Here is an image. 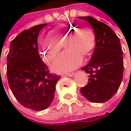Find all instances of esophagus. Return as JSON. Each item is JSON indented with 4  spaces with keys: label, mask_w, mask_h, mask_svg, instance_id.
<instances>
[{
    "label": "esophagus",
    "mask_w": 131,
    "mask_h": 131,
    "mask_svg": "<svg viewBox=\"0 0 131 131\" xmlns=\"http://www.w3.org/2000/svg\"><path fill=\"white\" fill-rule=\"evenodd\" d=\"M64 76H74V73H66V74H64Z\"/></svg>",
    "instance_id": "1"
}]
</instances>
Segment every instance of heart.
<instances>
[{
	"instance_id": "heart-1",
	"label": "heart",
	"mask_w": 131,
	"mask_h": 131,
	"mask_svg": "<svg viewBox=\"0 0 131 131\" xmlns=\"http://www.w3.org/2000/svg\"><path fill=\"white\" fill-rule=\"evenodd\" d=\"M95 41L94 32L90 27H78L71 24L55 27L50 34L41 35L38 39L40 55L47 63L55 58L63 45L66 51L60 54L51 66L54 71L59 73L79 67L82 63V56L89 55L94 49Z\"/></svg>"
}]
</instances>
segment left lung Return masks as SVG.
Returning a JSON list of instances; mask_svg holds the SVG:
<instances>
[{
	"label": "left lung",
	"mask_w": 131,
	"mask_h": 131,
	"mask_svg": "<svg viewBox=\"0 0 131 131\" xmlns=\"http://www.w3.org/2000/svg\"><path fill=\"white\" fill-rule=\"evenodd\" d=\"M79 18L92 26L96 37L90 61L81 69L89 73L88 84L80 91L92 102H105L116 93L123 79L124 66L120 39L108 25L92 16Z\"/></svg>",
	"instance_id": "1"
}]
</instances>
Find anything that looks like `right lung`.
I'll return each mask as SVG.
<instances>
[{"mask_svg": "<svg viewBox=\"0 0 131 131\" xmlns=\"http://www.w3.org/2000/svg\"><path fill=\"white\" fill-rule=\"evenodd\" d=\"M42 24L21 31L13 39L7 55V78L21 104L35 111L47 109L54 99L60 76L49 73L38 52L37 37Z\"/></svg>", "mask_w": 131, "mask_h": 131, "instance_id": "right-lung-1", "label": "right lung"}]
</instances>
